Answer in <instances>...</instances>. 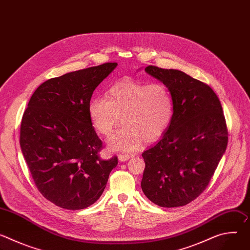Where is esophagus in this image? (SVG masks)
I'll return each mask as SVG.
<instances>
[{
    "label": "esophagus",
    "mask_w": 250,
    "mask_h": 250,
    "mask_svg": "<svg viewBox=\"0 0 250 250\" xmlns=\"http://www.w3.org/2000/svg\"><path fill=\"white\" fill-rule=\"evenodd\" d=\"M130 157H131V156H130L129 154H119V155H118V158H119V160H120L121 162L126 161V160H128Z\"/></svg>",
    "instance_id": "1"
}]
</instances>
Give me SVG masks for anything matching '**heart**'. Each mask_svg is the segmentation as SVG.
Here are the masks:
<instances>
[{"label": "heart", "instance_id": "1", "mask_svg": "<svg viewBox=\"0 0 250 250\" xmlns=\"http://www.w3.org/2000/svg\"><path fill=\"white\" fill-rule=\"evenodd\" d=\"M94 127L110 136L120 125L123 127L109 141L112 150L133 151L142 139L152 142L168 128L173 116V100L169 89L159 82L125 81L112 86L106 98L97 97L88 106Z\"/></svg>", "mask_w": 250, "mask_h": 250}]
</instances>
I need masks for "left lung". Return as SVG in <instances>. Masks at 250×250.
I'll return each instance as SVG.
<instances>
[{
	"label": "left lung",
	"instance_id": "1",
	"mask_svg": "<svg viewBox=\"0 0 250 250\" xmlns=\"http://www.w3.org/2000/svg\"><path fill=\"white\" fill-rule=\"evenodd\" d=\"M146 71L169 89L173 116L161 139L142 153L141 189L157 206H185L206 190L227 149L222 104L208 85L182 71L153 65Z\"/></svg>",
	"mask_w": 250,
	"mask_h": 250
}]
</instances>
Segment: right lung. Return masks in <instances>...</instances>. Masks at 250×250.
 Wrapping results in <instances>:
<instances>
[{"instance_id": "add662e5", "label": "right lung", "mask_w": 250, "mask_h": 250, "mask_svg": "<svg viewBox=\"0 0 250 250\" xmlns=\"http://www.w3.org/2000/svg\"><path fill=\"white\" fill-rule=\"evenodd\" d=\"M104 63L51 78L32 94L20 145L41 194L66 209H82L103 194L118 157H100L103 142L88 106L98 85L117 67Z\"/></svg>"}]
</instances>
